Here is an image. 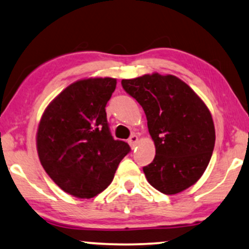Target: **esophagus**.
<instances>
[{
    "label": "esophagus",
    "mask_w": 249,
    "mask_h": 249,
    "mask_svg": "<svg viewBox=\"0 0 249 249\" xmlns=\"http://www.w3.org/2000/svg\"><path fill=\"white\" fill-rule=\"evenodd\" d=\"M138 142H139V138H138L135 134H133L130 139H128V143H130L132 149H133V148L135 147V145H137Z\"/></svg>",
    "instance_id": "obj_1"
}]
</instances>
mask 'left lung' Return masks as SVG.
<instances>
[{"label": "left lung", "mask_w": 249, "mask_h": 249, "mask_svg": "<svg viewBox=\"0 0 249 249\" xmlns=\"http://www.w3.org/2000/svg\"><path fill=\"white\" fill-rule=\"evenodd\" d=\"M123 89L143 108L156 156L143 167L158 191L177 195L201 178L215 144V127L205 102L174 75L158 72L122 79Z\"/></svg>", "instance_id": "1"}]
</instances>
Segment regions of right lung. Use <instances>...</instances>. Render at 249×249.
<instances>
[{"mask_svg":"<svg viewBox=\"0 0 249 249\" xmlns=\"http://www.w3.org/2000/svg\"><path fill=\"white\" fill-rule=\"evenodd\" d=\"M117 81L111 77L76 81L50 102L36 133L39 161L52 181L77 198H92L111 183L130 151L114 140L106 105Z\"/></svg>","mask_w":249,"mask_h":249,"instance_id":"add662e5","label":"right lung"}]
</instances>
